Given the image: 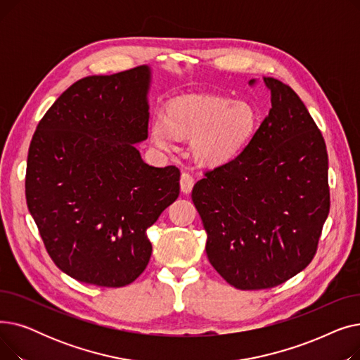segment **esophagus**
Masks as SVG:
<instances>
[{"label":"esophagus","instance_id":"1","mask_svg":"<svg viewBox=\"0 0 360 360\" xmlns=\"http://www.w3.org/2000/svg\"><path fill=\"white\" fill-rule=\"evenodd\" d=\"M194 178L190 175V174H186V172H184L182 175H181V181H179V184H181V191L184 193V194H190L191 193V190H193V186H194Z\"/></svg>","mask_w":360,"mask_h":360}]
</instances>
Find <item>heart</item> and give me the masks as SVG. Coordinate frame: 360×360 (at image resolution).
<instances>
[{
	"mask_svg": "<svg viewBox=\"0 0 360 360\" xmlns=\"http://www.w3.org/2000/svg\"><path fill=\"white\" fill-rule=\"evenodd\" d=\"M258 122V109L248 101L188 94L165 105L162 120L151 121L148 136L163 151L175 148V136L193 139L191 151L198 163L221 166L243 153Z\"/></svg>",
	"mask_w": 360,
	"mask_h": 360,
	"instance_id": "heart-1",
	"label": "heart"
}]
</instances>
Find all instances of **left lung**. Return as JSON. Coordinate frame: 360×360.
<instances>
[{
  "label": "left lung",
  "instance_id": "1",
  "mask_svg": "<svg viewBox=\"0 0 360 360\" xmlns=\"http://www.w3.org/2000/svg\"><path fill=\"white\" fill-rule=\"evenodd\" d=\"M269 117L250 146L193 188L214 270L242 290L281 285L312 261L330 212L328 156L304 102L262 77Z\"/></svg>",
  "mask_w": 360,
  "mask_h": 360
}]
</instances>
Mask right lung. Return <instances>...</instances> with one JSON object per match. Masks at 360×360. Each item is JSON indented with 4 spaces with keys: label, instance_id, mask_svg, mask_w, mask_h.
<instances>
[{
    "label": "right lung",
    "instance_id": "obj_1",
    "mask_svg": "<svg viewBox=\"0 0 360 360\" xmlns=\"http://www.w3.org/2000/svg\"><path fill=\"white\" fill-rule=\"evenodd\" d=\"M151 68L89 75L48 109L32 139L26 200L48 254L70 277L122 288L147 267V229L179 195L175 166L147 165Z\"/></svg>",
    "mask_w": 360,
    "mask_h": 360
}]
</instances>
